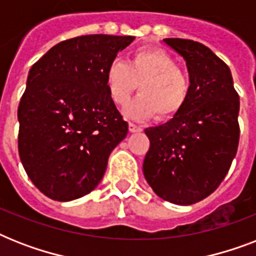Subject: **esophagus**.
<instances>
[{
    "label": "esophagus",
    "mask_w": 256,
    "mask_h": 256,
    "mask_svg": "<svg viewBox=\"0 0 256 256\" xmlns=\"http://www.w3.org/2000/svg\"><path fill=\"white\" fill-rule=\"evenodd\" d=\"M140 130H142V128H140V126H136V124H132V122L128 124V132H140Z\"/></svg>",
    "instance_id": "34e87169"
}]
</instances>
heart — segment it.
I'll return each instance as SVG.
<instances>
[{
  "label": "heart",
  "instance_id": "b5f03b06",
  "mask_svg": "<svg viewBox=\"0 0 256 256\" xmlns=\"http://www.w3.org/2000/svg\"><path fill=\"white\" fill-rule=\"evenodd\" d=\"M140 86H138V85ZM104 85L110 100L124 108L136 88L140 96L124 110L132 120H171L182 112L190 98V80L164 50L140 48L128 62L112 60L104 70Z\"/></svg>",
  "mask_w": 256,
  "mask_h": 256
}]
</instances>
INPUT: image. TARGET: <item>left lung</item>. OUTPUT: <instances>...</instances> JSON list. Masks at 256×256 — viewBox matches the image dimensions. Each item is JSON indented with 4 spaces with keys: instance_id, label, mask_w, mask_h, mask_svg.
I'll return each mask as SVG.
<instances>
[{
    "instance_id": "8db88e82",
    "label": "left lung",
    "mask_w": 256,
    "mask_h": 256,
    "mask_svg": "<svg viewBox=\"0 0 256 256\" xmlns=\"http://www.w3.org/2000/svg\"><path fill=\"white\" fill-rule=\"evenodd\" d=\"M186 61L190 98L168 122L144 130V174L154 192L187 206L207 198L230 170L239 144V96L230 68L207 46L164 38Z\"/></svg>"
}]
</instances>
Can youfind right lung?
<instances>
[{
  "instance_id": "add662e5",
  "label": "right lung",
  "mask_w": 256,
  "mask_h": 256,
  "mask_svg": "<svg viewBox=\"0 0 256 256\" xmlns=\"http://www.w3.org/2000/svg\"><path fill=\"white\" fill-rule=\"evenodd\" d=\"M132 41L108 34L70 38L32 66L18 106V152L30 180L50 199L68 202L94 190L128 134L104 70Z\"/></svg>"
}]
</instances>
